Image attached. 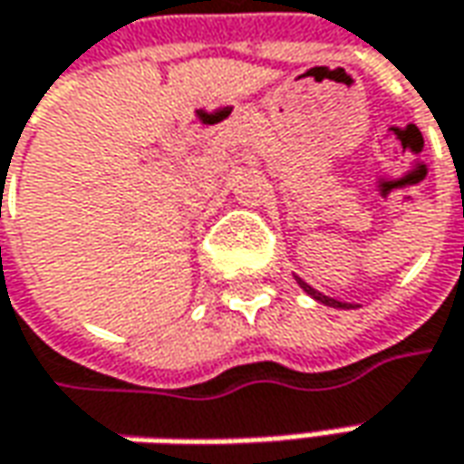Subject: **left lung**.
Segmentation results:
<instances>
[{"label":"left lung","instance_id":"obj_1","mask_svg":"<svg viewBox=\"0 0 464 464\" xmlns=\"http://www.w3.org/2000/svg\"><path fill=\"white\" fill-rule=\"evenodd\" d=\"M296 278V283L309 294V296L314 298V301H319V304H324V306H332V309H355V304H344V301H337V298H332V296H324V294H319L316 288H312L309 283L306 281H301L298 276H294Z\"/></svg>","mask_w":464,"mask_h":464}]
</instances>
